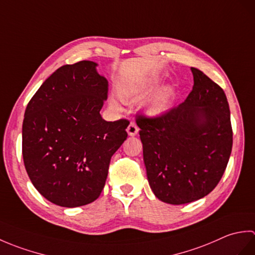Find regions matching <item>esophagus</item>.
Masks as SVG:
<instances>
[{"label": "esophagus", "instance_id": "1", "mask_svg": "<svg viewBox=\"0 0 255 255\" xmlns=\"http://www.w3.org/2000/svg\"><path fill=\"white\" fill-rule=\"evenodd\" d=\"M138 131H139V128H138V126L136 125V123H133V122H131L130 124H129V126L127 127V132H128V134L129 136H136V134L138 133Z\"/></svg>", "mask_w": 255, "mask_h": 255}]
</instances>
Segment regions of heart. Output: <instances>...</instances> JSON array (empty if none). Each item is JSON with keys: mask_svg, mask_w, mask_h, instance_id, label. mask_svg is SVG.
<instances>
[{"mask_svg": "<svg viewBox=\"0 0 255 255\" xmlns=\"http://www.w3.org/2000/svg\"><path fill=\"white\" fill-rule=\"evenodd\" d=\"M160 82L158 74H150L147 78L138 81L137 83L123 85L118 90V95L124 102H130L140 96H143L152 91ZM173 99V90L169 86L158 90L148 103V112L152 115H159L170 107ZM111 106L115 110H121V105L115 100H111Z\"/></svg>", "mask_w": 255, "mask_h": 255, "instance_id": "1", "label": "heart"}]
</instances>
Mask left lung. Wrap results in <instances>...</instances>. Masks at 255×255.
I'll use <instances>...</instances> for the list:
<instances>
[{"label": "left lung", "mask_w": 255, "mask_h": 255, "mask_svg": "<svg viewBox=\"0 0 255 255\" xmlns=\"http://www.w3.org/2000/svg\"><path fill=\"white\" fill-rule=\"evenodd\" d=\"M182 104L156 117L138 115L147 176L154 195L172 205L205 197L223 177L232 149L224 90L196 68Z\"/></svg>", "instance_id": "left-lung-1"}]
</instances>
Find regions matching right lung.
Segmentation results:
<instances>
[{
  "mask_svg": "<svg viewBox=\"0 0 255 255\" xmlns=\"http://www.w3.org/2000/svg\"><path fill=\"white\" fill-rule=\"evenodd\" d=\"M96 67L84 60L59 68L25 111L27 174L42 196L61 207L99 198L112 156L128 136L127 119L106 122L101 116L108 82Z\"/></svg>",
  "mask_w": 255,
  "mask_h": 255,
  "instance_id": "right-lung-1",
  "label": "right lung"
}]
</instances>
